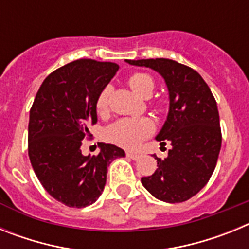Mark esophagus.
I'll return each instance as SVG.
<instances>
[{"label":"esophagus","instance_id":"1","mask_svg":"<svg viewBox=\"0 0 249 249\" xmlns=\"http://www.w3.org/2000/svg\"><path fill=\"white\" fill-rule=\"evenodd\" d=\"M126 156L128 158H131V160H137L138 158L141 157V156L138 155V153H133V152H126Z\"/></svg>","mask_w":249,"mask_h":249}]
</instances>
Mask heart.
I'll return each mask as SVG.
<instances>
[{
	"label": "heart",
	"instance_id": "obj_1",
	"mask_svg": "<svg viewBox=\"0 0 249 249\" xmlns=\"http://www.w3.org/2000/svg\"><path fill=\"white\" fill-rule=\"evenodd\" d=\"M127 85L133 92L147 97L155 89V81L149 74L143 72H135L127 77ZM108 87H105L98 93L96 100V109L98 113H103L108 106ZM153 132V123L148 118H121L112 123L106 129V138L126 149H136L142 141L148 138Z\"/></svg>",
	"mask_w": 249,
	"mask_h": 249
}]
</instances>
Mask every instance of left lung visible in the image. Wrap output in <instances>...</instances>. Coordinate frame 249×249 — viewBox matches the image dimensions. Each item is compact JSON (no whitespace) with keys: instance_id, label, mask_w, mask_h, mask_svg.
I'll use <instances>...</instances> for the list:
<instances>
[{"instance_id":"left-lung-1","label":"left lung","mask_w":249,"mask_h":249,"mask_svg":"<svg viewBox=\"0 0 249 249\" xmlns=\"http://www.w3.org/2000/svg\"><path fill=\"white\" fill-rule=\"evenodd\" d=\"M163 77L169 93L167 121L156 140L172 148L157 169L141 182L156 198L168 203L190 199L210 181L222 144L217 102L201 74L173 59H126Z\"/></svg>"}]
</instances>
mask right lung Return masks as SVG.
<instances>
[{
  "label": "right lung",
  "instance_id": "right-lung-1",
  "mask_svg": "<svg viewBox=\"0 0 249 249\" xmlns=\"http://www.w3.org/2000/svg\"><path fill=\"white\" fill-rule=\"evenodd\" d=\"M118 65L81 58L57 68L39 87L30 111L28 156L43 188L68 207L94 203L102 193L107 167L124 157L114 144L98 143L97 156H83L82 140L97 123V96Z\"/></svg>",
  "mask_w": 249,
  "mask_h": 249
}]
</instances>
